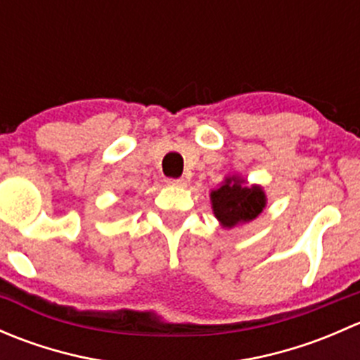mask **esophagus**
<instances>
[{"instance_id": "1", "label": "esophagus", "mask_w": 360, "mask_h": 360, "mask_svg": "<svg viewBox=\"0 0 360 360\" xmlns=\"http://www.w3.org/2000/svg\"><path fill=\"white\" fill-rule=\"evenodd\" d=\"M165 183L169 184V186H176V188L186 186V179H183V177H179V179H172V177H169V179H165Z\"/></svg>"}]
</instances>
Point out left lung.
<instances>
[{
  "mask_svg": "<svg viewBox=\"0 0 360 360\" xmlns=\"http://www.w3.org/2000/svg\"><path fill=\"white\" fill-rule=\"evenodd\" d=\"M245 181L238 176L224 179L217 190L210 191L214 216L223 228H233L240 223H249L263 212L266 205V195L263 188L244 186Z\"/></svg>",
  "mask_w": 360,
  "mask_h": 360,
  "instance_id": "1",
  "label": "left lung"
}]
</instances>
